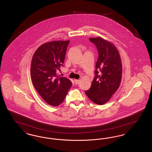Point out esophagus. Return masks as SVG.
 Here are the masks:
<instances>
[{
	"label": "esophagus",
	"mask_w": 152,
	"mask_h": 152,
	"mask_svg": "<svg viewBox=\"0 0 152 152\" xmlns=\"http://www.w3.org/2000/svg\"><path fill=\"white\" fill-rule=\"evenodd\" d=\"M80 83V80H75V83L76 84H78L79 83Z\"/></svg>",
	"instance_id": "34e87169"
}]
</instances>
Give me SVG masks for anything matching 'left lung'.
I'll return each mask as SVG.
<instances>
[{
	"label": "left lung",
	"instance_id": "8db88e82",
	"mask_svg": "<svg viewBox=\"0 0 152 152\" xmlns=\"http://www.w3.org/2000/svg\"><path fill=\"white\" fill-rule=\"evenodd\" d=\"M89 39L97 47L99 58L94 79L90 89L85 92L92 102L103 105L120 87L123 73L121 59L116 46L110 42L100 36Z\"/></svg>",
	"mask_w": 152,
	"mask_h": 152
}]
</instances>
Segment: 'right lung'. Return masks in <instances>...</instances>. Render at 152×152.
<instances>
[{"label":"right lung","mask_w":152,"mask_h":152,"mask_svg":"<svg viewBox=\"0 0 152 152\" xmlns=\"http://www.w3.org/2000/svg\"><path fill=\"white\" fill-rule=\"evenodd\" d=\"M69 40L52 41L35 52L31 64V77L37 92L49 105L61 104L72 85L71 81L56 73L63 65Z\"/></svg>","instance_id":"1"}]
</instances>
